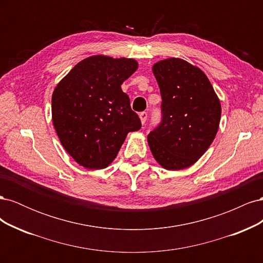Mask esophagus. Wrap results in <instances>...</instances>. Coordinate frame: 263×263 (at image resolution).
I'll use <instances>...</instances> for the list:
<instances>
[{
  "label": "esophagus",
  "mask_w": 263,
  "mask_h": 263,
  "mask_svg": "<svg viewBox=\"0 0 263 263\" xmlns=\"http://www.w3.org/2000/svg\"><path fill=\"white\" fill-rule=\"evenodd\" d=\"M139 117H140V122H141V124H145V123H146V121H147L148 114H147V112H141V113L139 114Z\"/></svg>",
  "instance_id": "esophagus-1"
}]
</instances>
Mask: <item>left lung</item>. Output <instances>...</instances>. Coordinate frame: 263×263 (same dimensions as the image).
<instances>
[{"label": "left lung", "instance_id": "1", "mask_svg": "<svg viewBox=\"0 0 263 263\" xmlns=\"http://www.w3.org/2000/svg\"><path fill=\"white\" fill-rule=\"evenodd\" d=\"M161 93V122L148 135L156 160L166 170L194 164L216 136L220 102L201 69L180 58L153 67Z\"/></svg>", "mask_w": 263, "mask_h": 263}]
</instances>
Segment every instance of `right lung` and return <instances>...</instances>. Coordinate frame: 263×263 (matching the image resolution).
<instances>
[{
  "label": "right lung",
  "mask_w": 263,
  "mask_h": 263,
  "mask_svg": "<svg viewBox=\"0 0 263 263\" xmlns=\"http://www.w3.org/2000/svg\"><path fill=\"white\" fill-rule=\"evenodd\" d=\"M138 68L134 59L93 55L80 61L55 86L52 123L61 145L87 169H104L129 132L141 127L122 83Z\"/></svg>",
  "instance_id": "add662e5"
}]
</instances>
